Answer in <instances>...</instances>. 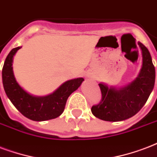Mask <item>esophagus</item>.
<instances>
[{"instance_id": "1", "label": "esophagus", "mask_w": 157, "mask_h": 157, "mask_svg": "<svg viewBox=\"0 0 157 157\" xmlns=\"http://www.w3.org/2000/svg\"><path fill=\"white\" fill-rule=\"evenodd\" d=\"M87 76H89V77H92V76H93V73H92V72H88Z\"/></svg>"}]
</instances>
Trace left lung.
<instances>
[{
	"instance_id": "left-lung-1",
	"label": "left lung",
	"mask_w": 157,
	"mask_h": 157,
	"mask_svg": "<svg viewBox=\"0 0 157 157\" xmlns=\"http://www.w3.org/2000/svg\"><path fill=\"white\" fill-rule=\"evenodd\" d=\"M142 55V65L137 77L121 88L100 83L102 99L93 105L91 112L96 118L109 122L123 121L134 116L148 100L155 85V71L150 52L137 43Z\"/></svg>"
}]
</instances>
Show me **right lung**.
Instances as JSON below:
<instances>
[{
  "label": "right lung",
  "mask_w": 157,
  "mask_h": 157,
  "mask_svg": "<svg viewBox=\"0 0 157 157\" xmlns=\"http://www.w3.org/2000/svg\"><path fill=\"white\" fill-rule=\"evenodd\" d=\"M21 47L15 48L6 58L2 69V82L7 97L18 110L33 121H45L57 118L64 111L70 94L78 89L83 78H76L62 84L52 94L35 96L23 89L13 72V57Z\"/></svg>",
  "instance_id": "1"
}]
</instances>
